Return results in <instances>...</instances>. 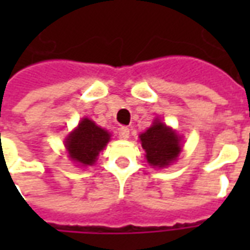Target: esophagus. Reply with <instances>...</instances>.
Wrapping results in <instances>:
<instances>
[{"label":"esophagus","instance_id":"34e87169","mask_svg":"<svg viewBox=\"0 0 250 250\" xmlns=\"http://www.w3.org/2000/svg\"><path fill=\"white\" fill-rule=\"evenodd\" d=\"M119 138L120 139H128V138H130V130H128L127 127H120Z\"/></svg>","mask_w":250,"mask_h":250}]
</instances>
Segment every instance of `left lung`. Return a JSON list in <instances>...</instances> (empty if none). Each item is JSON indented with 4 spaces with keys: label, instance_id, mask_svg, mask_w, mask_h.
<instances>
[{
    "label": "left lung",
    "instance_id": "obj_1",
    "mask_svg": "<svg viewBox=\"0 0 250 250\" xmlns=\"http://www.w3.org/2000/svg\"><path fill=\"white\" fill-rule=\"evenodd\" d=\"M139 139L146 151L147 162L154 167H167L177 161L181 152V136L159 120H155L150 128L141 134Z\"/></svg>",
    "mask_w": 250,
    "mask_h": 250
}]
</instances>
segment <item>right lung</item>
<instances>
[{
    "label": "right lung",
    "instance_id": "right-lung-1",
    "mask_svg": "<svg viewBox=\"0 0 250 250\" xmlns=\"http://www.w3.org/2000/svg\"><path fill=\"white\" fill-rule=\"evenodd\" d=\"M109 139L111 135L108 131L96 125L95 122L88 118H84L66 136L64 145L71 161L82 166H92L96 162L99 152L107 146Z\"/></svg>",
    "mask_w": 250,
    "mask_h": 250
}]
</instances>
